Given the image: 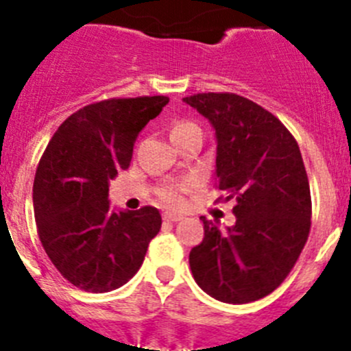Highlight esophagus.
Listing matches in <instances>:
<instances>
[{
	"instance_id": "1",
	"label": "esophagus",
	"mask_w": 351,
	"mask_h": 351,
	"mask_svg": "<svg viewBox=\"0 0 351 351\" xmlns=\"http://www.w3.org/2000/svg\"><path fill=\"white\" fill-rule=\"evenodd\" d=\"M162 218H165V221H180L183 218L182 215H178V213H173V211H166L165 215H162Z\"/></svg>"
}]
</instances>
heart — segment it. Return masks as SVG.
Listing matches in <instances>:
<instances>
[{"label": "heart", "instance_id": "obj_1", "mask_svg": "<svg viewBox=\"0 0 351 351\" xmlns=\"http://www.w3.org/2000/svg\"><path fill=\"white\" fill-rule=\"evenodd\" d=\"M192 130H199V128L195 126L194 123L180 121V123H176L175 126L171 128V136L182 135V133H186V131H192ZM160 197H162V201L165 202H168V204H176V202H180V186L176 185L165 186L162 192H160Z\"/></svg>", "mask_w": 351, "mask_h": 351}]
</instances>
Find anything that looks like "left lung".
Returning a JSON list of instances; mask_svg holds the SVG:
<instances>
[{
  "label": "left lung",
  "instance_id": "obj_1",
  "mask_svg": "<svg viewBox=\"0 0 351 351\" xmlns=\"http://www.w3.org/2000/svg\"><path fill=\"white\" fill-rule=\"evenodd\" d=\"M215 130V180L235 199V223L202 218L204 239L189 263L204 293L251 303L282 284L308 239L312 201L300 147L263 107L234 93L183 98Z\"/></svg>",
  "mask_w": 351,
  "mask_h": 351
}]
</instances>
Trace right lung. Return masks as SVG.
Returning a JSON list of instances; mask_svg holds the SVG:
<instances>
[{
  "label": "right lung",
  "mask_w": 351,
  "mask_h": 351,
  "mask_svg": "<svg viewBox=\"0 0 351 351\" xmlns=\"http://www.w3.org/2000/svg\"><path fill=\"white\" fill-rule=\"evenodd\" d=\"M168 101L112 98L83 107L60 124L39 160L32 186L39 239L80 289L109 293L126 284L159 234L156 208L110 209L109 185L130 166L140 131Z\"/></svg>",
  "instance_id": "add662e5"
}]
</instances>
